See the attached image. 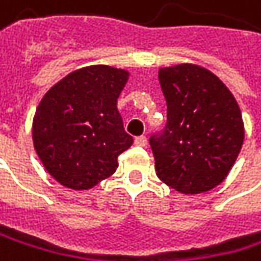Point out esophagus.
I'll return each mask as SVG.
<instances>
[{"label": "esophagus", "mask_w": 261, "mask_h": 261, "mask_svg": "<svg viewBox=\"0 0 261 261\" xmlns=\"http://www.w3.org/2000/svg\"><path fill=\"white\" fill-rule=\"evenodd\" d=\"M135 144L137 146H146L147 144V138L144 135H140V137L135 138Z\"/></svg>", "instance_id": "esophagus-1"}]
</instances>
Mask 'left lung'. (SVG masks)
I'll return each instance as SVG.
<instances>
[{
	"label": "left lung",
	"mask_w": 261,
	"mask_h": 261,
	"mask_svg": "<svg viewBox=\"0 0 261 261\" xmlns=\"http://www.w3.org/2000/svg\"><path fill=\"white\" fill-rule=\"evenodd\" d=\"M158 80L168 121L149 138L156 175L181 194L211 191L240 153L245 138L240 108L229 89L204 67H163Z\"/></svg>",
	"instance_id": "8db88e82"
}]
</instances>
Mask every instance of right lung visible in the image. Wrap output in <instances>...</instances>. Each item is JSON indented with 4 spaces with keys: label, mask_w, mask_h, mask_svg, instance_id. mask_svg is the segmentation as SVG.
I'll use <instances>...</instances> for the list:
<instances>
[{
    "label": "right lung",
    "mask_w": 261,
    "mask_h": 261,
    "mask_svg": "<svg viewBox=\"0 0 261 261\" xmlns=\"http://www.w3.org/2000/svg\"><path fill=\"white\" fill-rule=\"evenodd\" d=\"M129 72L111 66L78 69L43 96L34 117V146L46 171L63 186L90 189L118 168L134 138L117 100Z\"/></svg>",
    "instance_id": "obj_1"
}]
</instances>
